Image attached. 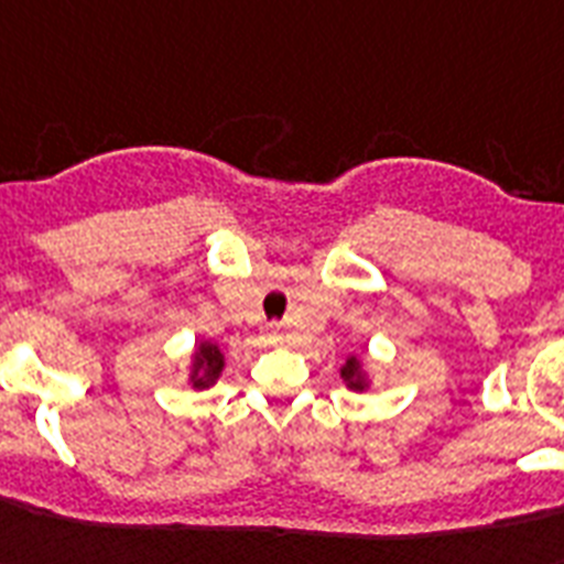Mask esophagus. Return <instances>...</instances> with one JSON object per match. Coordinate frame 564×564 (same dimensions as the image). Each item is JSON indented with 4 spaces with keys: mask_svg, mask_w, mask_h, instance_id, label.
<instances>
[{
    "mask_svg": "<svg viewBox=\"0 0 564 564\" xmlns=\"http://www.w3.org/2000/svg\"><path fill=\"white\" fill-rule=\"evenodd\" d=\"M268 339H271V343H276V339H282V334H279V328H271V332H268Z\"/></svg>",
    "mask_w": 564,
    "mask_h": 564,
    "instance_id": "34e87169",
    "label": "esophagus"
}]
</instances>
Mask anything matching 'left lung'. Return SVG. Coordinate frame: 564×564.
<instances>
[{
    "label": "left lung",
    "instance_id": "left-lung-1",
    "mask_svg": "<svg viewBox=\"0 0 564 564\" xmlns=\"http://www.w3.org/2000/svg\"><path fill=\"white\" fill-rule=\"evenodd\" d=\"M357 369H360V366H357V360H348L346 366H343V371H339V375H343V380H348V383L355 386V389H362V383L357 380Z\"/></svg>",
    "mask_w": 564,
    "mask_h": 564
}]
</instances>
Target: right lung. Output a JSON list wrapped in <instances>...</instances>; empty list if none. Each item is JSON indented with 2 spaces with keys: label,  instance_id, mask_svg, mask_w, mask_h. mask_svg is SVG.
<instances>
[{
  "label": "right lung",
  "instance_id": "obj_1",
  "mask_svg": "<svg viewBox=\"0 0 564 564\" xmlns=\"http://www.w3.org/2000/svg\"><path fill=\"white\" fill-rule=\"evenodd\" d=\"M221 366H225V357H221V351H218L216 346L204 343V346L198 348V357H195L193 383L198 386V389L209 386L218 375H221Z\"/></svg>",
  "mask_w": 564,
  "mask_h": 564
}]
</instances>
